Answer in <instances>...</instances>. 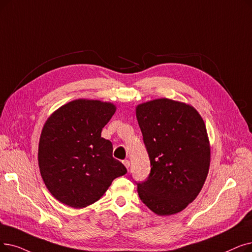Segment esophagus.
Instances as JSON below:
<instances>
[{
  "label": "esophagus",
  "mask_w": 252,
  "mask_h": 252,
  "mask_svg": "<svg viewBox=\"0 0 252 252\" xmlns=\"http://www.w3.org/2000/svg\"><path fill=\"white\" fill-rule=\"evenodd\" d=\"M123 163H124L125 167H126V169H128V168H129V160H128V159H125V160H123Z\"/></svg>",
  "instance_id": "esophagus-1"
}]
</instances>
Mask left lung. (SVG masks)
<instances>
[{
  "label": "left lung",
  "instance_id": "obj_1",
  "mask_svg": "<svg viewBox=\"0 0 252 252\" xmlns=\"http://www.w3.org/2000/svg\"><path fill=\"white\" fill-rule=\"evenodd\" d=\"M136 115L151 167L136 182L138 194L158 215L178 213L198 196L209 171L204 120L193 107L169 99L141 104Z\"/></svg>",
  "mask_w": 252,
  "mask_h": 252
}]
</instances>
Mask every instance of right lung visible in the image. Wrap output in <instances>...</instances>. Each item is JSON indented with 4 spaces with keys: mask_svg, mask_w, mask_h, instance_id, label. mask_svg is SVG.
<instances>
[{
    "mask_svg": "<svg viewBox=\"0 0 252 252\" xmlns=\"http://www.w3.org/2000/svg\"><path fill=\"white\" fill-rule=\"evenodd\" d=\"M111 103L76 100L59 108L42 129L38 160L50 193L63 204L83 208L99 200L112 181L126 173L101 137L115 112Z\"/></svg>",
    "mask_w": 252,
    "mask_h": 252,
    "instance_id": "1",
    "label": "right lung"
}]
</instances>
